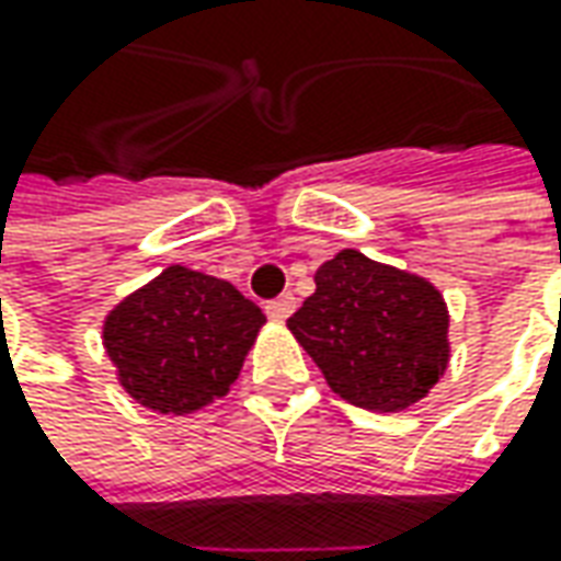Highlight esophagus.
I'll use <instances>...</instances> for the list:
<instances>
[{"label":"esophagus","mask_w":561,"mask_h":561,"mask_svg":"<svg viewBox=\"0 0 561 561\" xmlns=\"http://www.w3.org/2000/svg\"><path fill=\"white\" fill-rule=\"evenodd\" d=\"M265 312L274 321H287L293 312H296V296L293 293H284V296H277V299H271L268 306H265Z\"/></svg>","instance_id":"1"}]
</instances>
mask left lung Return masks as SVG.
<instances>
[{"label":"left lung","instance_id":"left-lung-1","mask_svg":"<svg viewBox=\"0 0 561 561\" xmlns=\"http://www.w3.org/2000/svg\"><path fill=\"white\" fill-rule=\"evenodd\" d=\"M287 328L336 397L368 412L415 405L449 365L440 290L358 249L314 271V293Z\"/></svg>","mask_w":561,"mask_h":561}]
</instances>
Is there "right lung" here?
I'll return each instance as SVG.
<instances>
[{"instance_id": "1", "label": "right lung", "mask_w": 561, "mask_h": 561, "mask_svg": "<svg viewBox=\"0 0 561 561\" xmlns=\"http://www.w3.org/2000/svg\"><path fill=\"white\" fill-rule=\"evenodd\" d=\"M262 324V309L233 284L171 265L105 314L102 346L127 397L190 415L227 397Z\"/></svg>"}]
</instances>
